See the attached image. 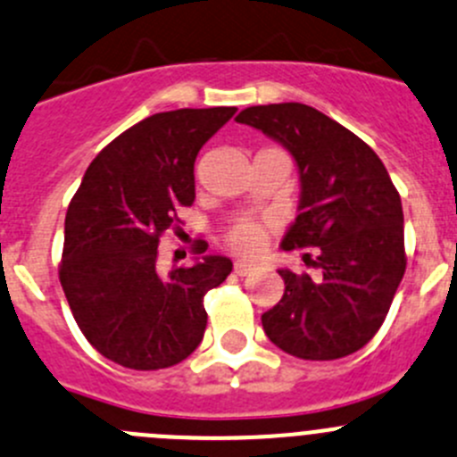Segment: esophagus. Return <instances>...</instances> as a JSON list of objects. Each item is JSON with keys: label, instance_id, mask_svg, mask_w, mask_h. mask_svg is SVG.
<instances>
[{"label": "esophagus", "instance_id": "1", "mask_svg": "<svg viewBox=\"0 0 457 457\" xmlns=\"http://www.w3.org/2000/svg\"><path fill=\"white\" fill-rule=\"evenodd\" d=\"M233 269H236L237 276H246V273L255 271V264L253 262H246V260H236Z\"/></svg>", "mask_w": 457, "mask_h": 457}]
</instances>
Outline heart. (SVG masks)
Returning a JSON list of instances; mask_svg holds the SVG:
<instances>
[{
  "label": "heart",
  "instance_id": "b5f03b06",
  "mask_svg": "<svg viewBox=\"0 0 457 457\" xmlns=\"http://www.w3.org/2000/svg\"><path fill=\"white\" fill-rule=\"evenodd\" d=\"M228 245L233 251L245 255H253L262 249L264 245V228L255 221H240V224L228 233Z\"/></svg>",
  "mask_w": 457,
  "mask_h": 457
}]
</instances>
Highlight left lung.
Returning <instances> with one entry per match:
<instances>
[{
	"label": "left lung",
	"mask_w": 457,
	"mask_h": 457,
	"mask_svg": "<svg viewBox=\"0 0 457 457\" xmlns=\"http://www.w3.org/2000/svg\"><path fill=\"white\" fill-rule=\"evenodd\" d=\"M237 123L260 129L296 161L298 217L280 246H319V278L278 269L285 294L262 314L264 334L307 361L361 350L406 271L402 199L388 170L356 134L303 103L246 107Z\"/></svg>",
	"instance_id": "left-lung-1"
}]
</instances>
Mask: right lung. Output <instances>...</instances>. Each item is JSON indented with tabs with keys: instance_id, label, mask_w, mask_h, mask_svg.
Masks as SVG:
<instances>
[{
	"instance_id": "right-lung-1",
	"label": "right lung",
	"mask_w": 457,
	"mask_h": 457,
	"mask_svg": "<svg viewBox=\"0 0 457 457\" xmlns=\"http://www.w3.org/2000/svg\"><path fill=\"white\" fill-rule=\"evenodd\" d=\"M236 112L175 110L141 120L91 161L69 204L60 282L87 341L119 366L170 368L202 343L204 296L233 262L202 255L161 276L156 246L179 206L195 202L199 150Z\"/></svg>"
}]
</instances>
